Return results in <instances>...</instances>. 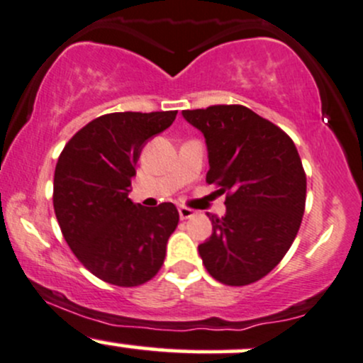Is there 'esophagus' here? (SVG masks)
Listing matches in <instances>:
<instances>
[{
  "label": "esophagus",
  "mask_w": 363,
  "mask_h": 363,
  "mask_svg": "<svg viewBox=\"0 0 363 363\" xmlns=\"http://www.w3.org/2000/svg\"><path fill=\"white\" fill-rule=\"evenodd\" d=\"M178 214H180V219H190V217L195 216V211L182 206V207H178Z\"/></svg>",
  "instance_id": "34e87169"
}]
</instances>
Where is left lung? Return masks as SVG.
Here are the masks:
<instances>
[{
	"label": "left lung",
	"instance_id": "left-lung-1",
	"mask_svg": "<svg viewBox=\"0 0 363 363\" xmlns=\"http://www.w3.org/2000/svg\"><path fill=\"white\" fill-rule=\"evenodd\" d=\"M208 151L207 183L225 194V216H212V234L199 245L207 272L241 287L279 265L299 233L306 173L285 132L242 105L183 110ZM208 216V214H207Z\"/></svg>",
	"mask_w": 363,
	"mask_h": 363
}]
</instances>
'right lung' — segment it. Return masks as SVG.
Returning a JSON list of instances; mask_svg holds the SVG:
<instances>
[{
	"label": "right lung",
	"mask_w": 363,
	"mask_h": 363,
	"mask_svg": "<svg viewBox=\"0 0 363 363\" xmlns=\"http://www.w3.org/2000/svg\"><path fill=\"white\" fill-rule=\"evenodd\" d=\"M169 112H117L95 118L62 149L54 173V212L64 240L93 275L138 287L163 267L177 207L135 206L130 180L144 144L172 125Z\"/></svg>",
	"instance_id": "1"
}]
</instances>
